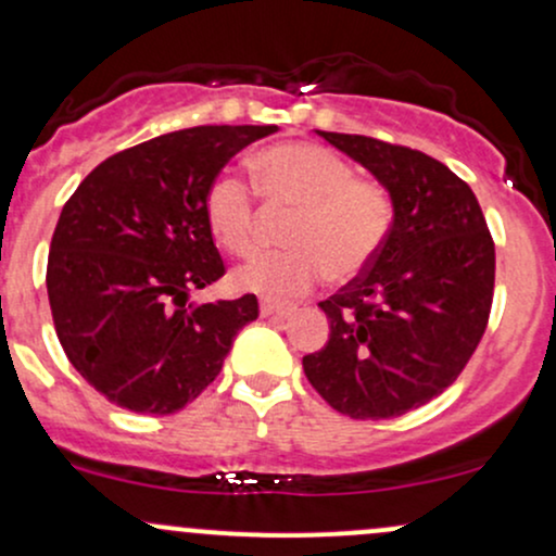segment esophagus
I'll return each mask as SVG.
<instances>
[{"mask_svg":"<svg viewBox=\"0 0 556 556\" xmlns=\"http://www.w3.org/2000/svg\"><path fill=\"white\" fill-rule=\"evenodd\" d=\"M261 316H290V308L282 306V303L261 301Z\"/></svg>","mask_w":556,"mask_h":556,"instance_id":"obj_1","label":"esophagus"}]
</instances>
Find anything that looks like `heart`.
<instances>
[{
    "label": "heart",
    "instance_id": "b5f03b06",
    "mask_svg": "<svg viewBox=\"0 0 556 556\" xmlns=\"http://www.w3.org/2000/svg\"><path fill=\"white\" fill-rule=\"evenodd\" d=\"M253 168L268 211L292 213L285 227L290 250L242 266V290L295 298L325 274L332 282H351L375 264L395 213L382 181L356 176L343 155L311 142L271 144L253 157ZM205 222L218 245L250 255L261 242L264 211L248 181L218 174L205 192Z\"/></svg>",
    "mask_w": 556,
    "mask_h": 556
}]
</instances>
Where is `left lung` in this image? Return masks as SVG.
I'll return each mask as SVG.
<instances>
[{
	"instance_id": "1",
	"label": "left lung",
	"mask_w": 556,
	"mask_h": 556,
	"mask_svg": "<svg viewBox=\"0 0 556 556\" xmlns=\"http://www.w3.org/2000/svg\"><path fill=\"white\" fill-rule=\"evenodd\" d=\"M362 163L393 198L386 248L362 277L319 303L329 340L303 371L329 406L353 419H390L441 395L483 338L496 248L478 198L425 152L316 131Z\"/></svg>"
}]
</instances>
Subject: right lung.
<instances>
[{
  "label": "right lung",
  "mask_w": 556,
  "mask_h": 556,
  "mask_svg": "<svg viewBox=\"0 0 556 556\" xmlns=\"http://www.w3.org/2000/svg\"><path fill=\"white\" fill-rule=\"evenodd\" d=\"M277 126H194L115 152L54 227L47 295L68 362L110 404L174 414L224 367L255 295L192 306L224 277L205 192L231 157Z\"/></svg>",
  "instance_id": "1"
}]
</instances>
